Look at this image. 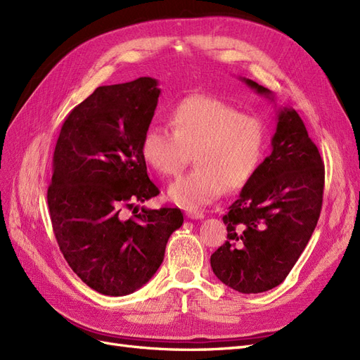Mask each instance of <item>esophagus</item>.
<instances>
[{
	"instance_id": "esophagus-1",
	"label": "esophagus",
	"mask_w": 360,
	"mask_h": 360,
	"mask_svg": "<svg viewBox=\"0 0 360 360\" xmlns=\"http://www.w3.org/2000/svg\"><path fill=\"white\" fill-rule=\"evenodd\" d=\"M186 216L191 217V219H202L204 217V212L198 210V209H186Z\"/></svg>"
}]
</instances>
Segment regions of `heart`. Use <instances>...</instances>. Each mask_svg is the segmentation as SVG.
Masks as SVG:
<instances>
[{"label":"heart","instance_id":"heart-1","mask_svg":"<svg viewBox=\"0 0 360 360\" xmlns=\"http://www.w3.org/2000/svg\"><path fill=\"white\" fill-rule=\"evenodd\" d=\"M172 132L151 124L141 139V155L160 176L184 169L191 153L197 167L174 181L171 201L184 207L210 204L225 191H238L259 168L266 150V126L217 97L192 94L171 112Z\"/></svg>","mask_w":360,"mask_h":360}]
</instances>
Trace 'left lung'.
Masks as SVG:
<instances>
[{
  "mask_svg": "<svg viewBox=\"0 0 360 360\" xmlns=\"http://www.w3.org/2000/svg\"><path fill=\"white\" fill-rule=\"evenodd\" d=\"M243 81L274 101L266 86ZM323 189L320 151L299 114L282 108L270 156L222 217L226 242L210 257L217 279L245 294L278 287L317 226Z\"/></svg>",
  "mask_w": 360,
  "mask_h": 360,
  "instance_id": "obj_1",
  "label": "left lung"
}]
</instances>
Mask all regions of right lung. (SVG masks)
Returning <instances> with one entry per match:
<instances>
[{"instance_id": "obj_1", "label": "right lung", "mask_w": 360, "mask_h": 360, "mask_svg": "<svg viewBox=\"0 0 360 360\" xmlns=\"http://www.w3.org/2000/svg\"><path fill=\"white\" fill-rule=\"evenodd\" d=\"M160 90L153 78L103 85L64 120L52 159L48 207L70 269L105 296H126L162 264L180 209L136 205L159 195L141 139ZM124 210H134L126 218Z\"/></svg>"}]
</instances>
